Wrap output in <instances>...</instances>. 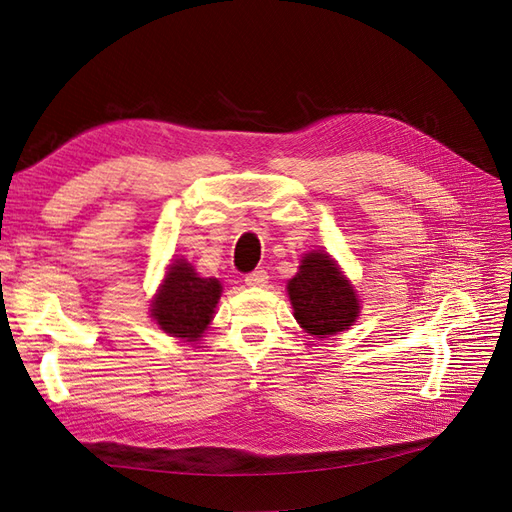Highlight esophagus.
I'll return each mask as SVG.
<instances>
[{
  "mask_svg": "<svg viewBox=\"0 0 512 512\" xmlns=\"http://www.w3.org/2000/svg\"><path fill=\"white\" fill-rule=\"evenodd\" d=\"M267 279H269L267 271H264V269H256V271L245 275V284L252 286V288H260V286L267 284Z\"/></svg>",
  "mask_w": 512,
  "mask_h": 512,
  "instance_id": "1",
  "label": "esophagus"
}]
</instances>
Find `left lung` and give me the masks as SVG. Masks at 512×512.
<instances>
[{
	"label": "left lung",
	"mask_w": 512,
	"mask_h": 512,
	"mask_svg": "<svg viewBox=\"0 0 512 512\" xmlns=\"http://www.w3.org/2000/svg\"><path fill=\"white\" fill-rule=\"evenodd\" d=\"M288 294L298 324L315 337L345 330L360 313L354 288L324 252L305 256L296 277L288 281Z\"/></svg>",
	"instance_id": "obj_1"
}]
</instances>
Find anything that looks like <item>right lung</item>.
Listing matches in <instances>:
<instances>
[{
	"mask_svg": "<svg viewBox=\"0 0 512 512\" xmlns=\"http://www.w3.org/2000/svg\"><path fill=\"white\" fill-rule=\"evenodd\" d=\"M222 286L214 277H199L186 260H175L152 301V317L171 337L197 341L218 305Z\"/></svg>",
	"mask_w": 512,
	"mask_h": 512,
	"instance_id": "obj_1",
	"label": "right lung"
}]
</instances>
